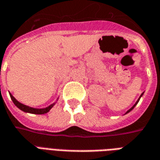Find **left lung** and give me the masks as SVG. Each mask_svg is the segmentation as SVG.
<instances>
[{"mask_svg":"<svg viewBox=\"0 0 160 160\" xmlns=\"http://www.w3.org/2000/svg\"><path fill=\"white\" fill-rule=\"evenodd\" d=\"M143 94H144V92H142V93L141 94V96H140V97H139V98H138V99H137V101H136V102H135V104H134V105H133V106H132V107H131L130 109H129V110H128V111H126V113H125V114H124V115L128 114V112H130V111H132V110H133V109H134V107H135V105H136V104H138V102H139V101H140V99H141V98L142 97V95H143Z\"/></svg>","mask_w":160,"mask_h":160,"instance_id":"obj_1","label":"left lung"}]
</instances>
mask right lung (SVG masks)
<instances>
[{
  "label": "right lung",
  "mask_w": 160,
  "mask_h": 160,
  "mask_svg": "<svg viewBox=\"0 0 160 160\" xmlns=\"http://www.w3.org/2000/svg\"><path fill=\"white\" fill-rule=\"evenodd\" d=\"M9 95H10V97H11V99L13 102V104H15L17 107L19 108V110H21L24 112H26V113H31V114H37V115H42V114H46L47 112H49L50 110H51V108L56 104V103L58 100V98L56 99V101L55 103H53L49 106H47L45 108H41V109H38V108H33V107H30L28 105H26V104H22V103H20L19 101L16 99L15 98L12 96V94L9 92Z\"/></svg>",
  "instance_id": "1"
}]
</instances>
